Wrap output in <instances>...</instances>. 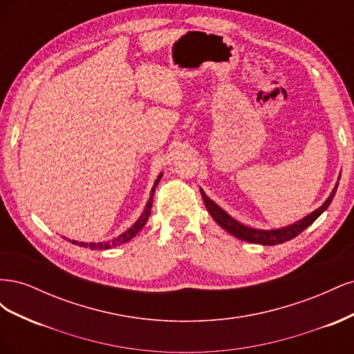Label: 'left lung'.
I'll list each match as a JSON object with an SVG mask.
<instances>
[{"mask_svg":"<svg viewBox=\"0 0 354 354\" xmlns=\"http://www.w3.org/2000/svg\"><path fill=\"white\" fill-rule=\"evenodd\" d=\"M341 174L338 176V181H339ZM338 181L335 183L334 189L329 194L328 199L320 205L319 208H316L313 212L307 214L306 217H303L301 220H298L292 224H288V226L279 227V229H254L250 226H245L241 221L234 220L229 212L224 211L218 203L214 202L212 199H209L207 196L205 192H203L202 187H199L201 195L203 199V203L209 212V216L214 218L220 227H223L226 232H229L232 236L238 238L241 241L245 242H251V243H259V245H277V243H283L286 241L294 239L297 234L301 233L303 230H306L310 224L315 223V220H317V217H320V214L325 212L326 208L329 207V203L334 199L337 189H338Z\"/></svg>","mask_w":354,"mask_h":354,"instance_id":"8db88e82","label":"left lung"}]
</instances>
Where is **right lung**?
<instances>
[{
    "label": "right lung",
    "mask_w": 354,
    "mask_h": 354,
    "mask_svg": "<svg viewBox=\"0 0 354 354\" xmlns=\"http://www.w3.org/2000/svg\"><path fill=\"white\" fill-rule=\"evenodd\" d=\"M162 178V173H160L158 176V178L155 180L153 183V187L151 190V195H149V199L146 202V207L143 209V212L140 214V217L137 218V221L133 224L131 227H128L124 233H121L120 236H116L111 241H103V242H78V241H71L68 239L69 242H72L73 245H78V246H82V248H90V250H95V251H103V250H111V248H115V246H120L128 241H131L136 234L140 232L143 229V226L146 224L149 216H151V209H152V203H153V194H155V189L159 183V180ZM65 238V236H63ZM66 239V238H65Z\"/></svg>",
    "instance_id": "obj_1"
}]
</instances>
